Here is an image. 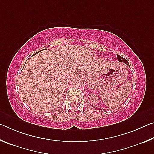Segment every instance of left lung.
Masks as SVG:
<instances>
[{
  "mask_svg": "<svg viewBox=\"0 0 154 154\" xmlns=\"http://www.w3.org/2000/svg\"><path fill=\"white\" fill-rule=\"evenodd\" d=\"M117 58H118V60L119 62H124L125 64H127L128 66H129L128 62L126 59L124 58L123 57H121L120 56H119V55H117ZM96 109H98V108H97V107H96Z\"/></svg>",
  "mask_w": 154,
  "mask_h": 154,
  "instance_id": "obj_1",
  "label": "left lung"
}]
</instances>
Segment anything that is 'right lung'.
Here are the masks:
<instances>
[{
  "instance_id": "obj_1",
  "label": "right lung",
  "mask_w": 154,
  "mask_h": 154,
  "mask_svg": "<svg viewBox=\"0 0 154 154\" xmlns=\"http://www.w3.org/2000/svg\"><path fill=\"white\" fill-rule=\"evenodd\" d=\"M38 52H39V51H38ZM37 54V53H36V54ZM35 54H34V55H35Z\"/></svg>"
}]
</instances>
